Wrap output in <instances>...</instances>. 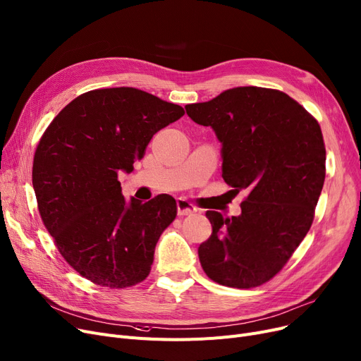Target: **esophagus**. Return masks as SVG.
<instances>
[{
    "mask_svg": "<svg viewBox=\"0 0 361 361\" xmlns=\"http://www.w3.org/2000/svg\"><path fill=\"white\" fill-rule=\"evenodd\" d=\"M196 211H197L196 207L192 205V203L187 199H184V197L177 199V212H178V215H181V216L183 215H192Z\"/></svg>",
    "mask_w": 361,
    "mask_h": 361,
    "instance_id": "1",
    "label": "esophagus"
}]
</instances>
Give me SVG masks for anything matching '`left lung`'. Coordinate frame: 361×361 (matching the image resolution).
Returning a JSON list of instances; mask_svg holds the SVG:
<instances>
[{
	"label": "left lung",
	"instance_id": "obj_1",
	"mask_svg": "<svg viewBox=\"0 0 361 361\" xmlns=\"http://www.w3.org/2000/svg\"><path fill=\"white\" fill-rule=\"evenodd\" d=\"M185 112L221 143L224 181L249 192L238 216L207 212L212 234L197 249L202 269L219 285L259 286L312 224L326 176L320 125L288 94L261 87L226 90Z\"/></svg>",
	"mask_w": 361,
	"mask_h": 361
}]
</instances>
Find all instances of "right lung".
Wrapping results in <instances>:
<instances>
[{
	"label": "right lung",
	"mask_w": 361,
	"mask_h": 361,
	"mask_svg": "<svg viewBox=\"0 0 361 361\" xmlns=\"http://www.w3.org/2000/svg\"><path fill=\"white\" fill-rule=\"evenodd\" d=\"M184 115L178 104L133 87L92 90L72 100L45 130L32 184L45 228L72 269L92 283L143 281L154 246L177 215L176 199L122 196L152 137Z\"/></svg>",
	"instance_id": "1"
}]
</instances>
